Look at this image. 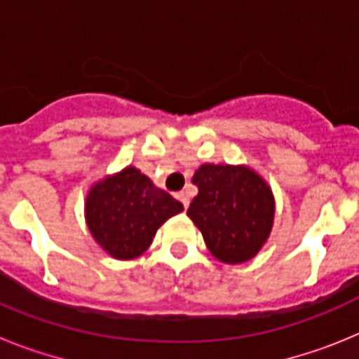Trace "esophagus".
Listing matches in <instances>:
<instances>
[{
  "label": "esophagus",
  "instance_id": "obj_1",
  "mask_svg": "<svg viewBox=\"0 0 359 359\" xmlns=\"http://www.w3.org/2000/svg\"><path fill=\"white\" fill-rule=\"evenodd\" d=\"M176 198L180 199V201L183 203V207H185V208H189V205H190V199H189V196H187V192H177V194H176Z\"/></svg>",
  "mask_w": 359,
  "mask_h": 359
}]
</instances>
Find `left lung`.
<instances>
[{
	"label": "left lung",
	"instance_id": "obj_1",
	"mask_svg": "<svg viewBox=\"0 0 359 359\" xmlns=\"http://www.w3.org/2000/svg\"><path fill=\"white\" fill-rule=\"evenodd\" d=\"M192 183L198 196L187 215L212 255L226 264L253 259L273 226L275 199L268 183L244 165L212 163L201 165Z\"/></svg>",
	"mask_w": 359,
	"mask_h": 359
}]
</instances>
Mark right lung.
<instances>
[{"mask_svg":"<svg viewBox=\"0 0 359 359\" xmlns=\"http://www.w3.org/2000/svg\"><path fill=\"white\" fill-rule=\"evenodd\" d=\"M182 210V203L154 187L135 167L95 183L86 198V223L91 236L120 261L140 257L158 228Z\"/></svg>","mask_w":359,"mask_h":359,"instance_id":"obj_1","label":"right lung"}]
</instances>
